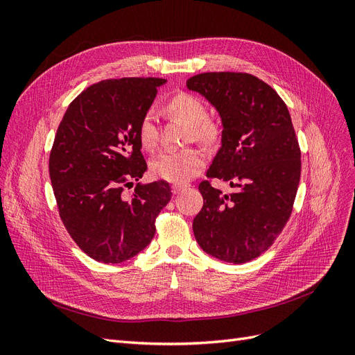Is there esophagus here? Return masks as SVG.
I'll list each match as a JSON object with an SVG mask.
<instances>
[{
    "label": "esophagus",
    "instance_id": "obj_1",
    "mask_svg": "<svg viewBox=\"0 0 355 355\" xmlns=\"http://www.w3.org/2000/svg\"><path fill=\"white\" fill-rule=\"evenodd\" d=\"M188 185H184V184H175L173 187H171V191H173V194H179L180 191H184Z\"/></svg>",
    "mask_w": 355,
    "mask_h": 355
}]
</instances>
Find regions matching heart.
Wrapping results in <instances>:
<instances>
[{
    "label": "heart",
    "mask_w": 355,
    "mask_h": 355,
    "mask_svg": "<svg viewBox=\"0 0 355 355\" xmlns=\"http://www.w3.org/2000/svg\"><path fill=\"white\" fill-rule=\"evenodd\" d=\"M167 112L185 123L189 128L188 137L196 142L213 146L222 136L220 124L209 116L207 106L197 96L191 93H179L166 105ZM139 144L146 151H154L158 145V128L153 111H146L137 125ZM206 157L197 148H187L178 153H163L151 161V173L171 184H185L198 176Z\"/></svg>",
    "instance_id": "obj_1"
}]
</instances>
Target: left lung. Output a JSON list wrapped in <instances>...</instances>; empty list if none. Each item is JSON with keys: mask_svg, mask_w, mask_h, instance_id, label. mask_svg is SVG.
<instances>
[{"mask_svg": "<svg viewBox=\"0 0 355 355\" xmlns=\"http://www.w3.org/2000/svg\"><path fill=\"white\" fill-rule=\"evenodd\" d=\"M187 87L220 114L222 146L207 178L230 182L232 194L202 180V209L192 222L201 249L231 263L265 253L284 230L300 179V148L287 105L247 72H204Z\"/></svg>", "mask_w": 355, "mask_h": 355, "instance_id": "left-lung-1", "label": "left lung"}]
</instances>
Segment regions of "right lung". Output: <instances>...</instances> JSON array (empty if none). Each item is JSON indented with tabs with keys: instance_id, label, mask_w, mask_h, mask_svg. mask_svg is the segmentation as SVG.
I'll use <instances>...</instances> for the list:
<instances>
[{
	"instance_id": "right-lung-1",
	"label": "right lung",
	"mask_w": 355,
	"mask_h": 355,
	"mask_svg": "<svg viewBox=\"0 0 355 355\" xmlns=\"http://www.w3.org/2000/svg\"><path fill=\"white\" fill-rule=\"evenodd\" d=\"M164 78L103 80L81 92L63 115L49 171L59 216L80 249L102 263L130 259L151 243L168 182L133 187L146 171L137 125Z\"/></svg>"
}]
</instances>
